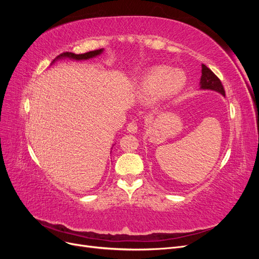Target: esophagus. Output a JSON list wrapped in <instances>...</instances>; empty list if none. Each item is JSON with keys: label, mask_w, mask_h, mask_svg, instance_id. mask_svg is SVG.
<instances>
[{"label": "esophagus", "mask_w": 259, "mask_h": 259, "mask_svg": "<svg viewBox=\"0 0 259 259\" xmlns=\"http://www.w3.org/2000/svg\"><path fill=\"white\" fill-rule=\"evenodd\" d=\"M127 131L130 133H136L138 131V123L136 121H132L127 124Z\"/></svg>", "instance_id": "esophagus-1"}]
</instances>
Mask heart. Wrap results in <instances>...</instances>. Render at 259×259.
Listing matches in <instances>:
<instances>
[{
  "label": "heart",
  "mask_w": 259,
  "mask_h": 259,
  "mask_svg": "<svg viewBox=\"0 0 259 259\" xmlns=\"http://www.w3.org/2000/svg\"><path fill=\"white\" fill-rule=\"evenodd\" d=\"M187 83L185 72L171 70L166 67L151 68L144 75L138 85V94L144 98L174 96L182 91Z\"/></svg>",
  "instance_id": "1"
}]
</instances>
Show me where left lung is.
I'll list each match as a JSON object with an SVG mask.
<instances>
[{
	"label": "left lung",
	"mask_w": 259,
	"mask_h": 259,
	"mask_svg": "<svg viewBox=\"0 0 259 259\" xmlns=\"http://www.w3.org/2000/svg\"><path fill=\"white\" fill-rule=\"evenodd\" d=\"M200 84L202 90L216 91L225 96V89L222 84V81L219 80L218 76L205 65H202V76Z\"/></svg>",
	"instance_id": "1"
}]
</instances>
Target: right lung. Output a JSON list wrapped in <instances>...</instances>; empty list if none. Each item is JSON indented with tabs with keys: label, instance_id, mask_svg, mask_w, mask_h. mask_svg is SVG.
<instances>
[{
	"label": "right lung",
	"instance_id": "right-lung-1",
	"mask_svg": "<svg viewBox=\"0 0 259 259\" xmlns=\"http://www.w3.org/2000/svg\"><path fill=\"white\" fill-rule=\"evenodd\" d=\"M103 50H96V51H91L88 53H84V54H74V53H70V52H65L60 55H58L57 58H61V57H69V58H72L75 60H82V59H89L92 57H95L97 55L101 54Z\"/></svg>",
	"mask_w": 259,
	"mask_h": 259
}]
</instances>
